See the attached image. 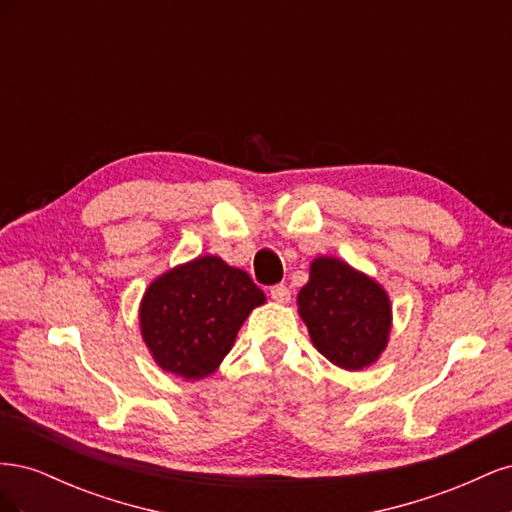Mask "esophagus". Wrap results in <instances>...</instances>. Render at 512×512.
I'll list each match as a JSON object with an SVG mask.
<instances>
[{"label":"esophagus","instance_id":"1","mask_svg":"<svg viewBox=\"0 0 512 512\" xmlns=\"http://www.w3.org/2000/svg\"><path fill=\"white\" fill-rule=\"evenodd\" d=\"M271 299L277 303H288L290 301V290L284 284H275L271 286Z\"/></svg>","mask_w":512,"mask_h":512}]
</instances>
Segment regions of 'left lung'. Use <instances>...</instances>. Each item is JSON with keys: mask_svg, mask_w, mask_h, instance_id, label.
<instances>
[{"mask_svg": "<svg viewBox=\"0 0 512 512\" xmlns=\"http://www.w3.org/2000/svg\"><path fill=\"white\" fill-rule=\"evenodd\" d=\"M299 314L320 354L344 369L374 363L391 329L386 292L337 258H316L299 292Z\"/></svg>", "mask_w": 512, "mask_h": 512, "instance_id": "8db88e82", "label": "left lung"}]
</instances>
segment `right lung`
Returning <instances> with one entry per match:
<instances>
[{
    "label": "right lung",
    "instance_id": "right-lung-1",
    "mask_svg": "<svg viewBox=\"0 0 512 512\" xmlns=\"http://www.w3.org/2000/svg\"><path fill=\"white\" fill-rule=\"evenodd\" d=\"M265 294L218 256L196 258L153 282L141 305V329L153 359L185 380L209 376Z\"/></svg>",
    "mask_w": 512,
    "mask_h": 512
}]
</instances>
